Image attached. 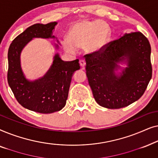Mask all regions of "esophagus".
<instances>
[{
  "mask_svg": "<svg viewBox=\"0 0 158 158\" xmlns=\"http://www.w3.org/2000/svg\"><path fill=\"white\" fill-rule=\"evenodd\" d=\"M79 63H80V65H81L82 68H84L85 65V60H80Z\"/></svg>",
  "mask_w": 158,
  "mask_h": 158,
  "instance_id": "obj_1",
  "label": "esophagus"
}]
</instances>
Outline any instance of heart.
Listing matches in <instances>:
<instances>
[{
  "mask_svg": "<svg viewBox=\"0 0 158 158\" xmlns=\"http://www.w3.org/2000/svg\"><path fill=\"white\" fill-rule=\"evenodd\" d=\"M109 25L100 19H81L73 23L68 38L62 41V48L69 54H75L77 48H83L88 54L102 51L110 40Z\"/></svg>",
  "mask_w": 158,
  "mask_h": 158,
  "instance_id": "obj_1",
  "label": "heart"
}]
</instances>
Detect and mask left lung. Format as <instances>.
I'll use <instances>...</instances> for the list:
<instances>
[{"label": "left lung", "mask_w": 158, "mask_h": 158, "mask_svg": "<svg viewBox=\"0 0 158 158\" xmlns=\"http://www.w3.org/2000/svg\"><path fill=\"white\" fill-rule=\"evenodd\" d=\"M151 47L141 32L125 34L102 51L85 55V70L95 100L107 109H121L144 94L152 77ZM127 67L120 75L119 62Z\"/></svg>", "instance_id": "obj_1"}]
</instances>
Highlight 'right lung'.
Returning <instances> with one entry per match:
<instances>
[{
    "mask_svg": "<svg viewBox=\"0 0 158 158\" xmlns=\"http://www.w3.org/2000/svg\"><path fill=\"white\" fill-rule=\"evenodd\" d=\"M57 23H36L28 27L13 40L8 49V85L23 107L41 114L54 113L65 106L73 73L81 68L77 59L63 61L56 54L50 68L43 77L30 81L23 75L20 62L23 48L33 38H55L52 35ZM56 47L58 48V44Z\"/></svg>",
    "mask_w": 158,
    "mask_h": 158,
    "instance_id": "obj_1",
    "label": "right lung"
}]
</instances>
